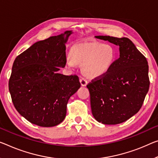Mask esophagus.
<instances>
[{
	"label": "esophagus",
	"instance_id": "obj_1",
	"mask_svg": "<svg viewBox=\"0 0 158 158\" xmlns=\"http://www.w3.org/2000/svg\"><path fill=\"white\" fill-rule=\"evenodd\" d=\"M80 82H81L82 86H86L87 84V81H86L85 78H84V77H82V78L80 79Z\"/></svg>",
	"mask_w": 158,
	"mask_h": 158
}]
</instances>
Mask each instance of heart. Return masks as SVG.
<instances>
[{
	"instance_id": "1",
	"label": "heart",
	"mask_w": 158,
	"mask_h": 158,
	"mask_svg": "<svg viewBox=\"0 0 158 158\" xmlns=\"http://www.w3.org/2000/svg\"><path fill=\"white\" fill-rule=\"evenodd\" d=\"M116 51L112 45L98 42L81 43L71 50V56L65 59L70 67L77 64H84L83 71L87 76L96 77L106 74L114 64Z\"/></svg>"
}]
</instances>
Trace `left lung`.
<instances>
[{
	"label": "left lung",
	"mask_w": 158,
	"mask_h": 158,
	"mask_svg": "<svg viewBox=\"0 0 158 158\" xmlns=\"http://www.w3.org/2000/svg\"><path fill=\"white\" fill-rule=\"evenodd\" d=\"M96 38L119 46L120 57L103 76L87 84L92 113L104 124H118L135 114L150 86L148 64L129 39L110 36Z\"/></svg>",
	"instance_id": "8db88e82"
}]
</instances>
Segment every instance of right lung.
<instances>
[{
  "instance_id": "right-lung-1",
  "label": "right lung",
  "mask_w": 158,
  "mask_h": 158,
  "mask_svg": "<svg viewBox=\"0 0 158 158\" xmlns=\"http://www.w3.org/2000/svg\"><path fill=\"white\" fill-rule=\"evenodd\" d=\"M71 33L66 31L36 42L13 63L8 83L12 102L34 124L52 127L61 123L69 98L81 87L77 75L58 73L66 64L65 44Z\"/></svg>"
}]
</instances>
